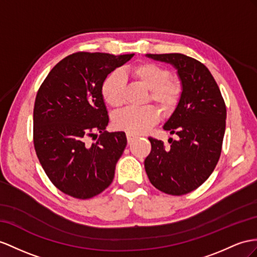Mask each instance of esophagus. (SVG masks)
<instances>
[{"mask_svg": "<svg viewBox=\"0 0 257 257\" xmlns=\"http://www.w3.org/2000/svg\"><path fill=\"white\" fill-rule=\"evenodd\" d=\"M135 139H137V136H136V135L127 134V140H128V143H129V144H130L131 142H134Z\"/></svg>", "mask_w": 257, "mask_h": 257, "instance_id": "esophagus-1", "label": "esophagus"}]
</instances>
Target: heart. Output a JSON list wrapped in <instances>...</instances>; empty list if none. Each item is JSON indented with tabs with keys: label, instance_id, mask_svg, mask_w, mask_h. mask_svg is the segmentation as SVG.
Segmentation results:
<instances>
[{
	"label": "heart",
	"instance_id": "heart-1",
	"mask_svg": "<svg viewBox=\"0 0 257 257\" xmlns=\"http://www.w3.org/2000/svg\"><path fill=\"white\" fill-rule=\"evenodd\" d=\"M129 75L143 87L150 90L151 100L165 113L173 110L181 95V84L169 80L170 71L154 63L138 64L129 69ZM124 77L119 70H114L103 80L101 93L111 107H119L123 103ZM159 120V110L152 105L146 107H128L118 111L113 117L116 129L127 134L139 135L146 133Z\"/></svg>",
	"mask_w": 257,
	"mask_h": 257
}]
</instances>
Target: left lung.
I'll list each match as a JSON object with an SVG mask.
<instances>
[{
    "instance_id": "left-lung-1",
    "label": "left lung",
    "mask_w": 257,
    "mask_h": 257,
    "mask_svg": "<svg viewBox=\"0 0 257 257\" xmlns=\"http://www.w3.org/2000/svg\"><path fill=\"white\" fill-rule=\"evenodd\" d=\"M177 70L181 95L164 130L178 136L164 142L149 138L152 146L144 161L151 183L160 191L182 195L193 191L214 172L226 130V105L214 77L204 64L179 53L147 54Z\"/></svg>"
}]
</instances>
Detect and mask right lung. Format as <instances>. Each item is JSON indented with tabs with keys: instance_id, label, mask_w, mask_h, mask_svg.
<instances>
[{
	"instance_id": "obj_1",
	"label": "right lung",
	"mask_w": 257,
	"mask_h": 257,
	"mask_svg": "<svg viewBox=\"0 0 257 257\" xmlns=\"http://www.w3.org/2000/svg\"><path fill=\"white\" fill-rule=\"evenodd\" d=\"M134 55L78 52L57 63L38 91L36 153L52 183L65 194L90 199L114 179L127 138L122 131L105 130L109 119L101 87L108 74ZM95 132L100 137L90 146L87 138Z\"/></svg>"
}]
</instances>
